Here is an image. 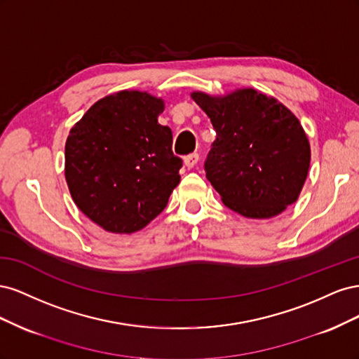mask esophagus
<instances>
[{"label":"esophagus","mask_w":359,"mask_h":359,"mask_svg":"<svg viewBox=\"0 0 359 359\" xmlns=\"http://www.w3.org/2000/svg\"><path fill=\"white\" fill-rule=\"evenodd\" d=\"M198 161H199V154H196V153H193V154H190L187 157H184V165H186L189 169L196 166Z\"/></svg>","instance_id":"34e87169"}]
</instances>
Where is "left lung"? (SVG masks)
Here are the masks:
<instances>
[{"mask_svg":"<svg viewBox=\"0 0 359 359\" xmlns=\"http://www.w3.org/2000/svg\"><path fill=\"white\" fill-rule=\"evenodd\" d=\"M217 137L206 178L223 203L248 219H271L297 202L310 168V144L298 118L253 88L212 97L191 93Z\"/></svg>","mask_w":359,"mask_h":359,"instance_id":"left-lung-1","label":"left lung"}]
</instances>
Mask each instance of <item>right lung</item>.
<instances>
[{
	"label": "right lung",
	"mask_w": 359,
	"mask_h": 359,
	"mask_svg": "<svg viewBox=\"0 0 359 359\" xmlns=\"http://www.w3.org/2000/svg\"><path fill=\"white\" fill-rule=\"evenodd\" d=\"M161 99L119 91L95 102L66 142V181L78 208L104 231L137 232L166 208L182 160L158 124Z\"/></svg>",
	"instance_id": "add662e5"
}]
</instances>
